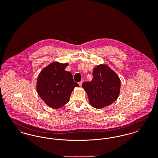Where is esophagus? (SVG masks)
Returning a JSON list of instances; mask_svg holds the SVG:
<instances>
[{"mask_svg": "<svg viewBox=\"0 0 158 158\" xmlns=\"http://www.w3.org/2000/svg\"><path fill=\"white\" fill-rule=\"evenodd\" d=\"M82 81H81V82H79V85L80 86H82Z\"/></svg>", "mask_w": 158, "mask_h": 158, "instance_id": "esophagus-1", "label": "esophagus"}]
</instances>
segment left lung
Segmentation results:
<instances>
[{
	"label": "left lung",
	"instance_id": "8db88e82",
	"mask_svg": "<svg viewBox=\"0 0 158 158\" xmlns=\"http://www.w3.org/2000/svg\"><path fill=\"white\" fill-rule=\"evenodd\" d=\"M90 105L101 109L112 104L120 92L121 81L117 74L104 64L94 69L92 81L82 83Z\"/></svg>",
	"mask_w": 158,
	"mask_h": 158
}]
</instances>
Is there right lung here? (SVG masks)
<instances>
[{
	"instance_id": "1",
	"label": "right lung",
	"mask_w": 158,
	"mask_h": 158,
	"mask_svg": "<svg viewBox=\"0 0 158 158\" xmlns=\"http://www.w3.org/2000/svg\"><path fill=\"white\" fill-rule=\"evenodd\" d=\"M69 63H51L38 76L37 92L48 106L57 109L69 101L71 93L79 85L73 81V76L65 70Z\"/></svg>"
}]
</instances>
